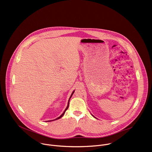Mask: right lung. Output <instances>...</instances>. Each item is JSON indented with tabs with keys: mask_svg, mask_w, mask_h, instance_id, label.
<instances>
[{
	"mask_svg": "<svg viewBox=\"0 0 152 152\" xmlns=\"http://www.w3.org/2000/svg\"><path fill=\"white\" fill-rule=\"evenodd\" d=\"M73 93H74V91L72 92V95H71V96H70V98H69V102H68V105H67V108H66V110H64V113L59 117H58V118H57L56 119H55V120H58V119H59V118H61L63 115H64V113H65V112H66V111L68 109V108H69V101H70V99L71 98V97H72V95L73 94ZM53 121V120H50V121Z\"/></svg>",
	"mask_w": 152,
	"mask_h": 152,
	"instance_id": "right-lung-1",
	"label": "right lung"
}]
</instances>
